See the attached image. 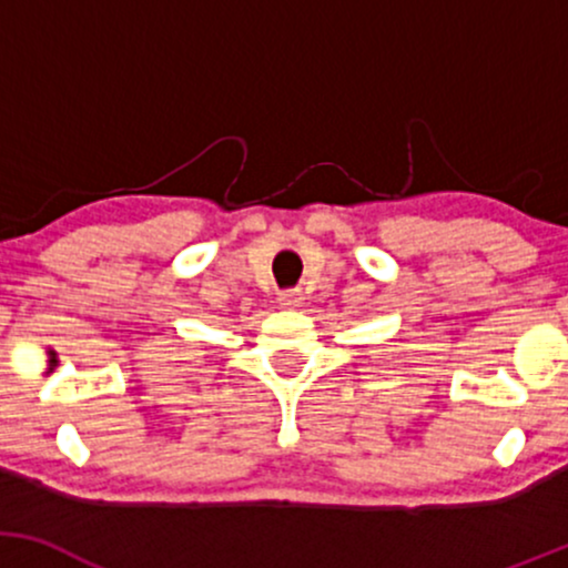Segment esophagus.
Here are the masks:
<instances>
[{
    "instance_id": "obj_1",
    "label": "esophagus",
    "mask_w": 568,
    "mask_h": 568,
    "mask_svg": "<svg viewBox=\"0 0 568 568\" xmlns=\"http://www.w3.org/2000/svg\"><path fill=\"white\" fill-rule=\"evenodd\" d=\"M304 302V293L298 288H291V291H283L277 296V304L280 306H288V310H293V306H302Z\"/></svg>"
}]
</instances>
